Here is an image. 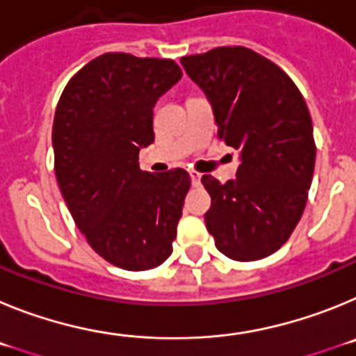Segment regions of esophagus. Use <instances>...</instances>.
I'll list each match as a JSON object with an SVG mask.
<instances>
[{
	"label": "esophagus",
	"instance_id": "34e87169",
	"mask_svg": "<svg viewBox=\"0 0 356 356\" xmlns=\"http://www.w3.org/2000/svg\"><path fill=\"white\" fill-rule=\"evenodd\" d=\"M188 175H191V181H193V185H200V181H201V175H200V172L191 171V172H188Z\"/></svg>",
	"mask_w": 356,
	"mask_h": 356
}]
</instances>
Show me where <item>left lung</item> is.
<instances>
[{"instance_id":"8db88e82","label":"left lung","mask_w":356,"mask_h":356,"mask_svg":"<svg viewBox=\"0 0 356 356\" xmlns=\"http://www.w3.org/2000/svg\"><path fill=\"white\" fill-rule=\"evenodd\" d=\"M180 62L212 105L219 139L241 153L235 180L201 178L212 197L207 229L228 259H266L287 242L307 205L316 163L307 103L253 49L225 46Z\"/></svg>"}]
</instances>
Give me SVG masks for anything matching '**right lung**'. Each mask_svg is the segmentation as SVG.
<instances>
[{
    "instance_id": "add662e5",
    "label": "right lung",
    "mask_w": 356,
    "mask_h": 356,
    "mask_svg": "<svg viewBox=\"0 0 356 356\" xmlns=\"http://www.w3.org/2000/svg\"><path fill=\"white\" fill-rule=\"evenodd\" d=\"M181 78L168 58L105 53L65 85L53 121L55 175L72 219L106 262L146 271L172 253L191 187L185 169L139 168L153 108Z\"/></svg>"
}]
</instances>
